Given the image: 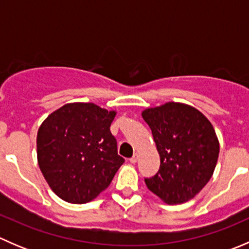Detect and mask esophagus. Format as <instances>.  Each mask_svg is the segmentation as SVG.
Masks as SVG:
<instances>
[{"mask_svg":"<svg viewBox=\"0 0 249 249\" xmlns=\"http://www.w3.org/2000/svg\"><path fill=\"white\" fill-rule=\"evenodd\" d=\"M137 160H139V153H135L134 157H132L131 159H130V162H132V164H135V162H136Z\"/></svg>","mask_w":249,"mask_h":249,"instance_id":"34e87169","label":"esophagus"}]
</instances>
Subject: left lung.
<instances>
[{
    "mask_svg": "<svg viewBox=\"0 0 249 249\" xmlns=\"http://www.w3.org/2000/svg\"><path fill=\"white\" fill-rule=\"evenodd\" d=\"M160 155V169L145 178L147 188L169 205L187 202L199 194L214 172L219 141L200 110L167 102L142 112Z\"/></svg>",
    "mask_w": 249,
    "mask_h": 249,
    "instance_id": "obj_1",
    "label": "left lung"
}]
</instances>
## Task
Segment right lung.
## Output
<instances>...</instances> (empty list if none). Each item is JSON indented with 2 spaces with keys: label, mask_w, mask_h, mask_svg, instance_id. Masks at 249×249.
Returning <instances> with one entry per match:
<instances>
[{
  "label": "right lung",
  "mask_w": 249,
  "mask_h": 249,
  "mask_svg": "<svg viewBox=\"0 0 249 249\" xmlns=\"http://www.w3.org/2000/svg\"><path fill=\"white\" fill-rule=\"evenodd\" d=\"M115 114L90 102H72L54 110L39 126L38 166L64 201L94 200L124 162L109 130Z\"/></svg>",
  "instance_id": "1"
}]
</instances>
